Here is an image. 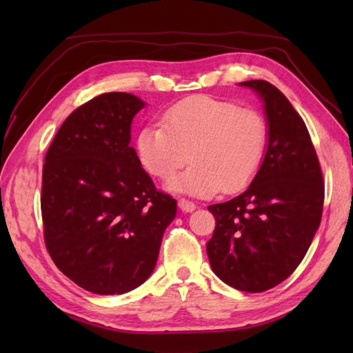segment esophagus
<instances>
[{"label": "esophagus", "mask_w": 353, "mask_h": 353, "mask_svg": "<svg viewBox=\"0 0 353 353\" xmlns=\"http://www.w3.org/2000/svg\"><path fill=\"white\" fill-rule=\"evenodd\" d=\"M177 205H179V208L182 209L183 212H192L194 209H196V205L192 203V201H190V200H186V199H181L177 201Z\"/></svg>", "instance_id": "1"}]
</instances>
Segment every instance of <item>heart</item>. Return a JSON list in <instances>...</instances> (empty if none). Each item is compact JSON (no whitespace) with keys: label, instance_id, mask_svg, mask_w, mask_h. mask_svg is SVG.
<instances>
[{"label":"heart","instance_id":"obj_1","mask_svg":"<svg viewBox=\"0 0 353 353\" xmlns=\"http://www.w3.org/2000/svg\"><path fill=\"white\" fill-rule=\"evenodd\" d=\"M267 138L265 118L258 110L197 95L171 106L162 124L145 125L137 150L142 167L161 181H168L190 159V168L170 186L211 196L252 182L264 161Z\"/></svg>","mask_w":353,"mask_h":353}]
</instances>
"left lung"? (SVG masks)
Here are the masks:
<instances>
[{
    "label": "left lung",
    "mask_w": 353,
    "mask_h": 353,
    "mask_svg": "<svg viewBox=\"0 0 353 353\" xmlns=\"http://www.w3.org/2000/svg\"><path fill=\"white\" fill-rule=\"evenodd\" d=\"M265 104L268 145L243 194L208 206L215 219L206 252L214 273L230 287L262 292L301 264L320 226L325 185L303 119L265 80L243 81Z\"/></svg>",
    "instance_id": "1"
}]
</instances>
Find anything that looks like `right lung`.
<instances>
[{"instance_id": "obj_1", "label": "right lung", "mask_w": 353, "mask_h": 353, "mask_svg": "<svg viewBox=\"0 0 353 353\" xmlns=\"http://www.w3.org/2000/svg\"><path fill=\"white\" fill-rule=\"evenodd\" d=\"M142 108L127 92L97 95L65 119L45 154V245L66 277L95 294L139 287L176 216V200L156 190L129 145Z\"/></svg>"}]
</instances>
